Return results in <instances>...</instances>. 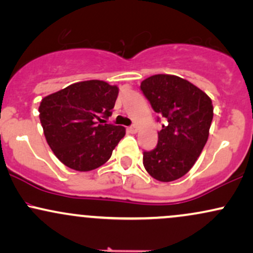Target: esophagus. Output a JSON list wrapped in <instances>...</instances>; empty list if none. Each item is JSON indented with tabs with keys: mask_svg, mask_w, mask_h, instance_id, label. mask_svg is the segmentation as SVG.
I'll use <instances>...</instances> for the list:
<instances>
[{
	"mask_svg": "<svg viewBox=\"0 0 253 253\" xmlns=\"http://www.w3.org/2000/svg\"><path fill=\"white\" fill-rule=\"evenodd\" d=\"M127 130H128L129 133H136V130H138V127H136L135 125H132V126L127 127Z\"/></svg>",
	"mask_w": 253,
	"mask_h": 253,
	"instance_id": "esophagus-1",
	"label": "esophagus"
}]
</instances>
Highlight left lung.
<instances>
[{
  "label": "left lung",
  "mask_w": 253,
  "mask_h": 253,
  "mask_svg": "<svg viewBox=\"0 0 253 253\" xmlns=\"http://www.w3.org/2000/svg\"><path fill=\"white\" fill-rule=\"evenodd\" d=\"M140 89L165 120L157 146L144 151V167L158 181H175L193 168L207 143L213 120L211 100L194 84L172 75L146 78Z\"/></svg>",
  "instance_id": "8db88e82"
}]
</instances>
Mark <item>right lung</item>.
Returning a JSON list of instances; mask_svg holds the SVG:
<instances>
[{
  "mask_svg": "<svg viewBox=\"0 0 253 253\" xmlns=\"http://www.w3.org/2000/svg\"><path fill=\"white\" fill-rule=\"evenodd\" d=\"M119 89L103 81L71 84L43 97L39 113L43 134L64 165L90 171L106 163L125 128L106 124L112 115Z\"/></svg>",
  "mask_w": 253,
  "mask_h": 253,
  "instance_id": "1",
  "label": "right lung"
}]
</instances>
